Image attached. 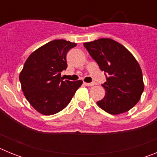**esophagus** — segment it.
Returning <instances> with one entry per match:
<instances>
[{
  "instance_id": "34e87169",
  "label": "esophagus",
  "mask_w": 157,
  "mask_h": 157,
  "mask_svg": "<svg viewBox=\"0 0 157 157\" xmlns=\"http://www.w3.org/2000/svg\"><path fill=\"white\" fill-rule=\"evenodd\" d=\"M84 85L87 86H92L96 85V82H84Z\"/></svg>"
}]
</instances>
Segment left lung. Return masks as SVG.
Wrapping results in <instances>:
<instances>
[{
  "label": "left lung",
  "instance_id": "obj_1",
  "mask_svg": "<svg viewBox=\"0 0 157 157\" xmlns=\"http://www.w3.org/2000/svg\"><path fill=\"white\" fill-rule=\"evenodd\" d=\"M91 57L105 72L106 94L98 106L109 114L118 115L132 109L144 90L139 64L125 47L110 38L84 43Z\"/></svg>",
  "mask_w": 157,
  "mask_h": 157
}]
</instances>
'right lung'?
Returning a JSON list of instances; mask_svg holds the SVG:
<instances>
[{"mask_svg": "<svg viewBox=\"0 0 157 157\" xmlns=\"http://www.w3.org/2000/svg\"><path fill=\"white\" fill-rule=\"evenodd\" d=\"M77 45L66 40L49 41L27 58L19 75L22 90L34 109L45 116L56 114L70 103L82 81L61 78L67 67L66 56Z\"/></svg>", "mask_w": 157, "mask_h": 157, "instance_id": "obj_1", "label": "right lung"}]
</instances>
